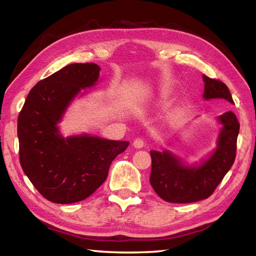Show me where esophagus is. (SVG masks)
Masks as SVG:
<instances>
[{
  "instance_id": "obj_1",
  "label": "esophagus",
  "mask_w": 256,
  "mask_h": 256,
  "mask_svg": "<svg viewBox=\"0 0 256 256\" xmlns=\"http://www.w3.org/2000/svg\"><path fill=\"white\" fill-rule=\"evenodd\" d=\"M144 144H146V142H144V140H143V138H136V140H134V142H133L134 148H143Z\"/></svg>"
}]
</instances>
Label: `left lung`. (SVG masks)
I'll return each mask as SVG.
<instances>
[{
    "label": "left lung",
    "instance_id": "obj_1",
    "mask_svg": "<svg viewBox=\"0 0 256 256\" xmlns=\"http://www.w3.org/2000/svg\"><path fill=\"white\" fill-rule=\"evenodd\" d=\"M205 82L204 97L206 100L222 98L233 104L230 92L224 82L202 76ZM222 124L215 152L199 166H187L168 151H150L152 166L150 184L158 196L176 204L194 202L212 196L217 186L233 166L238 148L240 123L230 110L220 115Z\"/></svg>",
    "mask_w": 256,
    "mask_h": 256
}]
</instances>
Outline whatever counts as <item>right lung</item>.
Returning <instances> with one entry per match:
<instances>
[{
    "label": "right lung",
    "instance_id": "add662e5",
    "mask_svg": "<svg viewBox=\"0 0 256 256\" xmlns=\"http://www.w3.org/2000/svg\"><path fill=\"white\" fill-rule=\"evenodd\" d=\"M96 64H72L40 80L26 96L18 118V156L23 171L49 202L72 204L95 192L128 141L97 136L64 138L57 123L82 88L98 80Z\"/></svg>",
    "mask_w": 256,
    "mask_h": 256
}]
</instances>
